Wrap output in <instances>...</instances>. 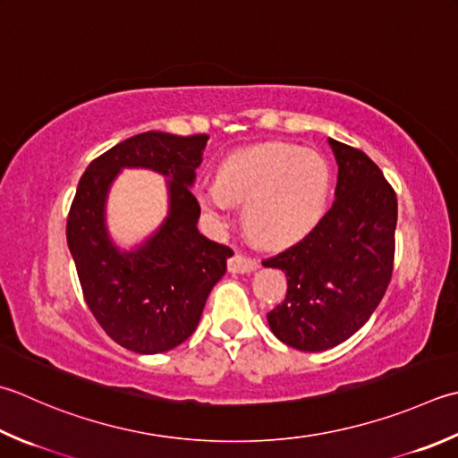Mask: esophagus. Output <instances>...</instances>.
I'll return each instance as SVG.
<instances>
[{
    "label": "esophagus",
    "mask_w": 458,
    "mask_h": 458,
    "mask_svg": "<svg viewBox=\"0 0 458 458\" xmlns=\"http://www.w3.org/2000/svg\"><path fill=\"white\" fill-rule=\"evenodd\" d=\"M228 270L232 274H250V272L258 270V262L254 258L236 252L234 256L228 259Z\"/></svg>",
    "instance_id": "1"
}]
</instances>
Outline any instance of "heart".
<instances>
[{
	"mask_svg": "<svg viewBox=\"0 0 458 458\" xmlns=\"http://www.w3.org/2000/svg\"><path fill=\"white\" fill-rule=\"evenodd\" d=\"M331 170L316 150L288 142H266L232 152L216 181L202 184L199 202L212 218H226L232 204H244L250 234L266 246H290L324 218Z\"/></svg>",
	"mask_w": 458,
	"mask_h": 458,
	"instance_id": "obj_1",
	"label": "heart"
}]
</instances>
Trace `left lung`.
<instances>
[{"mask_svg":"<svg viewBox=\"0 0 458 458\" xmlns=\"http://www.w3.org/2000/svg\"><path fill=\"white\" fill-rule=\"evenodd\" d=\"M327 142L339 168L334 206L300 244L264 262L288 277L267 326L300 352H326L365 326L387 290L395 254L393 188L365 152Z\"/></svg>","mask_w":458,"mask_h":458,"instance_id":"1","label":"left lung"}]
</instances>
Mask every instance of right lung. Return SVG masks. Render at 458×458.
I'll use <instances>...</instances> for the list:
<instances>
[{
    "instance_id": "obj_1",
    "label": "right lung",
    "mask_w": 458,
    "mask_h": 458,
    "mask_svg": "<svg viewBox=\"0 0 458 458\" xmlns=\"http://www.w3.org/2000/svg\"><path fill=\"white\" fill-rule=\"evenodd\" d=\"M206 142L208 134H134L95 158L79 181L67 218L69 252L89 310L129 352L155 355L186 342L234 254L196 228L200 206L191 188ZM124 167L163 174L169 192L167 218L132 249L114 245L106 228V199Z\"/></svg>"
}]
</instances>
